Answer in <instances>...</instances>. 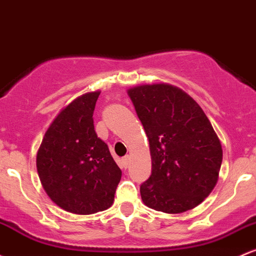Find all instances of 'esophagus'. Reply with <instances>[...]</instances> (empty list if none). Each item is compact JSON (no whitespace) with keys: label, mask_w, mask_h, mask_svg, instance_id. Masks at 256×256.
<instances>
[{"label":"esophagus","mask_w":256,"mask_h":256,"mask_svg":"<svg viewBox=\"0 0 256 256\" xmlns=\"http://www.w3.org/2000/svg\"><path fill=\"white\" fill-rule=\"evenodd\" d=\"M130 156H124V158L122 159V168H128V164H130Z\"/></svg>","instance_id":"esophagus-1"}]
</instances>
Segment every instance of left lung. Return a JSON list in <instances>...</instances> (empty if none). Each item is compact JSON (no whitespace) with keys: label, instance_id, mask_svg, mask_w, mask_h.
<instances>
[{"label":"left lung","instance_id":"obj_1","mask_svg":"<svg viewBox=\"0 0 256 256\" xmlns=\"http://www.w3.org/2000/svg\"><path fill=\"white\" fill-rule=\"evenodd\" d=\"M150 141L152 175L140 188L143 203L166 214L193 209L218 184L222 147L200 106L169 84L128 90Z\"/></svg>","mask_w":256,"mask_h":256}]
</instances>
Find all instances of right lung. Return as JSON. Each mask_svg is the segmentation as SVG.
Masks as SVG:
<instances>
[{"mask_svg":"<svg viewBox=\"0 0 256 256\" xmlns=\"http://www.w3.org/2000/svg\"><path fill=\"white\" fill-rule=\"evenodd\" d=\"M100 91L75 98L47 128L36 154L44 192L66 212L91 215L112 206L122 170L94 126Z\"/></svg>","mask_w":256,"mask_h":256,"instance_id":"right-lung-1","label":"right lung"}]
</instances>
